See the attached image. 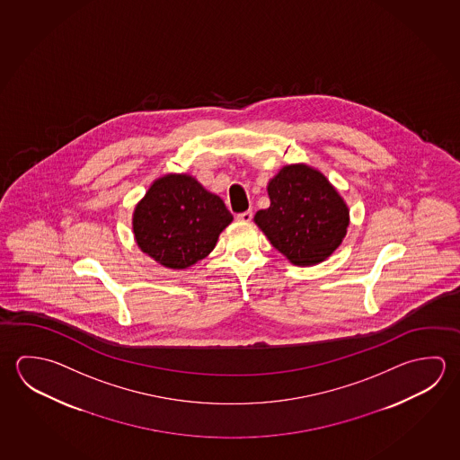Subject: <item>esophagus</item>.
Wrapping results in <instances>:
<instances>
[{
    "mask_svg": "<svg viewBox=\"0 0 460 460\" xmlns=\"http://www.w3.org/2000/svg\"><path fill=\"white\" fill-rule=\"evenodd\" d=\"M237 221H243V223H249V221H252V218H253V213L252 211H242V213H239L237 217Z\"/></svg>",
    "mask_w": 460,
    "mask_h": 460,
    "instance_id": "esophagus-1",
    "label": "esophagus"
}]
</instances>
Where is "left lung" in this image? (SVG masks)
I'll use <instances>...</instances> for the list:
<instances>
[{"mask_svg":"<svg viewBox=\"0 0 460 460\" xmlns=\"http://www.w3.org/2000/svg\"><path fill=\"white\" fill-rule=\"evenodd\" d=\"M271 205L255 223L274 249L294 265L310 266L330 257L346 235L349 210L320 171L305 164L282 168L268 184Z\"/></svg>","mask_w":460,"mask_h":460,"instance_id":"8db88e82","label":"left lung"}]
</instances>
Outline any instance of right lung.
I'll list each match as a JSON object with an SVG mask.
<instances>
[{"instance_id": "right-lung-1", "label": "right lung", "mask_w": 460, "mask_h": 460, "mask_svg": "<svg viewBox=\"0 0 460 460\" xmlns=\"http://www.w3.org/2000/svg\"><path fill=\"white\" fill-rule=\"evenodd\" d=\"M233 221L225 202L194 178L170 174L155 181L134 213L138 247L163 266L182 270L215 249Z\"/></svg>"}]
</instances>
